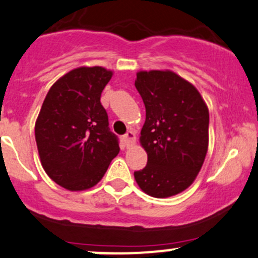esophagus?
<instances>
[{
	"mask_svg": "<svg viewBox=\"0 0 258 258\" xmlns=\"http://www.w3.org/2000/svg\"><path fill=\"white\" fill-rule=\"evenodd\" d=\"M135 141H136V135L134 131H127L126 134L123 135V142L127 147L131 146L132 143H135Z\"/></svg>",
	"mask_w": 258,
	"mask_h": 258,
	"instance_id": "esophagus-1",
	"label": "esophagus"
}]
</instances>
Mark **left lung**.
Here are the masks:
<instances>
[{
    "label": "left lung",
    "mask_w": 258,
    "mask_h": 258,
    "mask_svg": "<svg viewBox=\"0 0 258 258\" xmlns=\"http://www.w3.org/2000/svg\"><path fill=\"white\" fill-rule=\"evenodd\" d=\"M135 86L146 106L140 140L148 154L135 179L149 196H174L194 182L205 161L207 105L196 88L171 71L138 72Z\"/></svg>",
    "instance_id": "1"
}]
</instances>
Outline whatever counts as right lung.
<instances>
[{
  "label": "right lung",
  "instance_id": "obj_1",
  "mask_svg": "<svg viewBox=\"0 0 258 258\" xmlns=\"http://www.w3.org/2000/svg\"><path fill=\"white\" fill-rule=\"evenodd\" d=\"M112 72L79 67L50 88L35 123V141L46 174L70 191L97 185L120 152L110 131L101 92Z\"/></svg>",
  "mask_w": 258,
  "mask_h": 258
}]
</instances>
